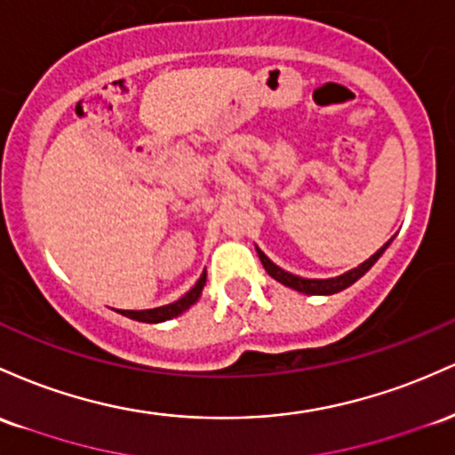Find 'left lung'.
Returning a JSON list of instances; mask_svg holds the SVG:
<instances>
[{"label":"left lung","mask_w":455,"mask_h":455,"mask_svg":"<svg viewBox=\"0 0 455 455\" xmlns=\"http://www.w3.org/2000/svg\"><path fill=\"white\" fill-rule=\"evenodd\" d=\"M391 241H393V238H391ZM389 243H387L382 249H379V251L371 255L370 259H365V262L361 264V267L352 268L346 275H339V277H333V279H303V277H296V275L285 273V270L279 268L277 264L270 262V259L262 251H259V249H258V255H259V262H262V267L267 268V273L270 275V277L277 279L279 283L288 285V288L296 290V292H303V294H335V292H341V290L348 288V285L355 283L356 279L363 277L367 270L374 267L376 259H379L380 255L385 253V249L389 247Z\"/></svg>","instance_id":"8db88e82"}]
</instances>
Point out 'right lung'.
Instances as JSON below:
<instances>
[{
    "instance_id": "1",
    "label": "right lung",
    "mask_w": 455,
    "mask_h": 455,
    "mask_svg": "<svg viewBox=\"0 0 455 455\" xmlns=\"http://www.w3.org/2000/svg\"><path fill=\"white\" fill-rule=\"evenodd\" d=\"M204 285H206V275H202L200 279H197V283L193 285L188 292L182 296V299H178L176 303H170V305H163V307H156V309H144V311H120L122 315H126V318L131 320H137V323H165V320H172L176 318V315H180L182 311L191 307L193 303H196L197 299H200Z\"/></svg>"
}]
</instances>
